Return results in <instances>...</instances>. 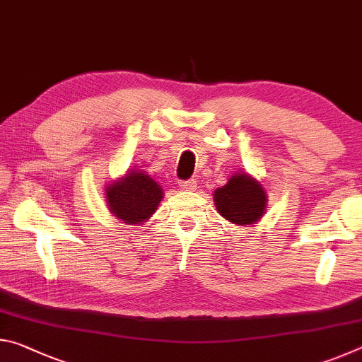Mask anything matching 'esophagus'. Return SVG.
<instances>
[{
    "label": "esophagus",
    "mask_w": 362,
    "mask_h": 362,
    "mask_svg": "<svg viewBox=\"0 0 362 362\" xmlns=\"http://www.w3.org/2000/svg\"><path fill=\"white\" fill-rule=\"evenodd\" d=\"M196 185H198V183H196V180H194V179L183 180V182H180V183H179L180 189H185V192H193V189H196Z\"/></svg>",
    "instance_id": "obj_1"
}]
</instances>
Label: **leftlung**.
I'll use <instances>...</instances> for the list:
<instances>
[{"label": "left lung", "instance_id": "left-lung-1", "mask_svg": "<svg viewBox=\"0 0 362 362\" xmlns=\"http://www.w3.org/2000/svg\"><path fill=\"white\" fill-rule=\"evenodd\" d=\"M267 189L247 173L233 174L223 187L214 192V204L225 220L238 226L254 225L267 211Z\"/></svg>", "mask_w": 362, "mask_h": 362}]
</instances>
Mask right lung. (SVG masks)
I'll use <instances>...</instances> for the list:
<instances>
[{
    "mask_svg": "<svg viewBox=\"0 0 362 362\" xmlns=\"http://www.w3.org/2000/svg\"><path fill=\"white\" fill-rule=\"evenodd\" d=\"M163 196V187L140 169H129L105 187L110 214L127 225L140 226L146 222L156 212Z\"/></svg>",
    "mask_w": 362,
    "mask_h": 362,
    "instance_id": "right-lung-1",
    "label": "right lung"
}]
</instances>
